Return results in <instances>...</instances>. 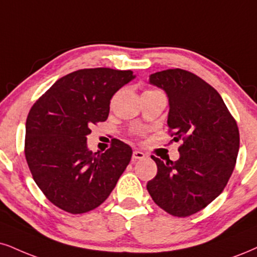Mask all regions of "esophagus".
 <instances>
[{"label":"esophagus","instance_id":"34e87169","mask_svg":"<svg viewBox=\"0 0 257 257\" xmlns=\"http://www.w3.org/2000/svg\"><path fill=\"white\" fill-rule=\"evenodd\" d=\"M144 157H145V154L142 153V151H139V150H136V151H134V154H132V158H134V161L143 160Z\"/></svg>","mask_w":257,"mask_h":257}]
</instances>
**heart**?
<instances>
[{
  "mask_svg": "<svg viewBox=\"0 0 257 257\" xmlns=\"http://www.w3.org/2000/svg\"><path fill=\"white\" fill-rule=\"evenodd\" d=\"M147 91H156V90H147ZM144 93H145V91H144Z\"/></svg>",
  "mask_w": 257,
  "mask_h": 257,
  "instance_id": "heart-1",
  "label": "heart"
}]
</instances>
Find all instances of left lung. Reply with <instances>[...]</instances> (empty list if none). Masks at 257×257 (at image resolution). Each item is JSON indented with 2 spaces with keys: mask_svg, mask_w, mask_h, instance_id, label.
<instances>
[{
  "mask_svg": "<svg viewBox=\"0 0 257 257\" xmlns=\"http://www.w3.org/2000/svg\"><path fill=\"white\" fill-rule=\"evenodd\" d=\"M149 83L167 94V123L173 141L182 145L175 162L151 156L157 175L148 182V192L172 216H191L225 188L238 154V127L219 93L192 72H155Z\"/></svg>",
  "mask_w": 257,
  "mask_h": 257,
  "instance_id": "left-lung-1",
  "label": "left lung"
}]
</instances>
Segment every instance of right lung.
Returning a JSON list of instances; mask_svg holds the SVG:
<instances>
[{
	"instance_id": "obj_1",
	"label": "right lung",
	"mask_w": 257,
	"mask_h": 257,
	"mask_svg": "<svg viewBox=\"0 0 257 257\" xmlns=\"http://www.w3.org/2000/svg\"><path fill=\"white\" fill-rule=\"evenodd\" d=\"M136 76L131 70L82 69L59 78L26 120L25 155L45 196L69 213L94 210L108 198L131 161L132 149L113 141L103 154L88 149L90 125L108 118L109 103Z\"/></svg>"
}]
</instances>
